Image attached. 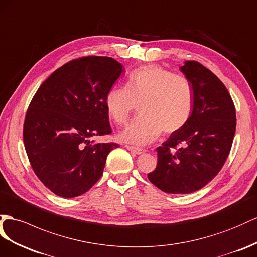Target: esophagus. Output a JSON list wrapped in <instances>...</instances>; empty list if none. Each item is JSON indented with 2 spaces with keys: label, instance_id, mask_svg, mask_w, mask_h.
I'll return each instance as SVG.
<instances>
[{
  "label": "esophagus",
  "instance_id": "esophagus-1",
  "mask_svg": "<svg viewBox=\"0 0 257 257\" xmlns=\"http://www.w3.org/2000/svg\"><path fill=\"white\" fill-rule=\"evenodd\" d=\"M126 149L131 151V152H134L135 154H142L144 153V150L143 149H140V148H136V147H133V146H126Z\"/></svg>",
  "mask_w": 257,
  "mask_h": 257
}]
</instances>
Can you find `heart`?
I'll return each instance as SVG.
<instances>
[{"instance_id":"1","label":"heart","mask_w":257,"mask_h":257,"mask_svg":"<svg viewBox=\"0 0 257 257\" xmlns=\"http://www.w3.org/2000/svg\"><path fill=\"white\" fill-rule=\"evenodd\" d=\"M137 106L140 116L121 131L119 139L146 146L162 131L172 135L188 123L194 106L193 85L187 77L161 66H142L128 75L124 88H111L105 97L106 113L118 126L127 123Z\"/></svg>"}]
</instances>
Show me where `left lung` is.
Instances as JSON below:
<instances>
[{
    "label": "left lung",
    "mask_w": 257,
    "mask_h": 257,
    "mask_svg": "<svg viewBox=\"0 0 257 257\" xmlns=\"http://www.w3.org/2000/svg\"><path fill=\"white\" fill-rule=\"evenodd\" d=\"M180 70L191 81L194 106L181 130L157 151V165L148 175L162 191L188 194L212 181L229 155L235 133V107L219 78L199 62L187 61Z\"/></svg>",
    "instance_id": "left-lung-1"
}]
</instances>
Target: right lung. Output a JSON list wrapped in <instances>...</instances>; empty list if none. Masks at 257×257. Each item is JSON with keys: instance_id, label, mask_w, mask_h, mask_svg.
<instances>
[{"instance_id": "obj_1", "label": "right lung", "mask_w": 257, "mask_h": 257, "mask_svg": "<svg viewBox=\"0 0 257 257\" xmlns=\"http://www.w3.org/2000/svg\"><path fill=\"white\" fill-rule=\"evenodd\" d=\"M123 71L111 57L77 58L56 69L32 97L24 122L25 149L38 178L56 195L69 199L87 192L118 148L91 139L111 133L105 97Z\"/></svg>"}]
</instances>
